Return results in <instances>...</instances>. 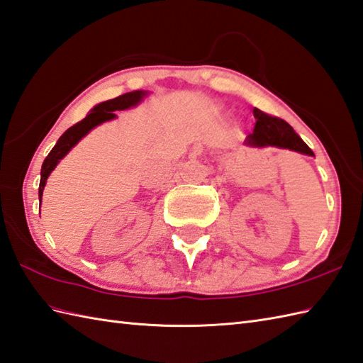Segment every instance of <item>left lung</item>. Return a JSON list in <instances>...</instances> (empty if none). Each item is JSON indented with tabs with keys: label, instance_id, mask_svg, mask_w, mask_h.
<instances>
[{
	"label": "left lung",
	"instance_id": "8db88e82",
	"mask_svg": "<svg viewBox=\"0 0 363 363\" xmlns=\"http://www.w3.org/2000/svg\"><path fill=\"white\" fill-rule=\"evenodd\" d=\"M253 115L256 118V124L253 128V133H250L245 138L247 146H273L279 149L300 152L303 155H313V152L309 149L308 144L295 133L294 128L289 125L286 121L264 113L259 108H255Z\"/></svg>",
	"mask_w": 363,
	"mask_h": 363
}]
</instances>
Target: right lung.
<instances>
[{"mask_svg": "<svg viewBox=\"0 0 363 363\" xmlns=\"http://www.w3.org/2000/svg\"><path fill=\"white\" fill-rule=\"evenodd\" d=\"M147 94V91H132V93H125L123 96H118L115 99H110L106 102H101L96 106L90 113H88L80 123L74 124L72 127H69L68 130L63 133L59 141L55 143V146L52 147V150L48 154V157L45 158L43 164H42V179H40V186H38V197H40V202H42V196H43V189H45V184L48 177L54 171V167L57 166L59 161L65 157L68 152L76 146V144L84 138V136L94 128L96 125H99L102 123H106V121L110 119H115L116 115L113 111L116 110H127L130 107H135L136 104H140L143 101L144 96Z\"/></svg>", "mask_w": 363, "mask_h": 363, "instance_id": "add662e5", "label": "right lung"}]
</instances>
